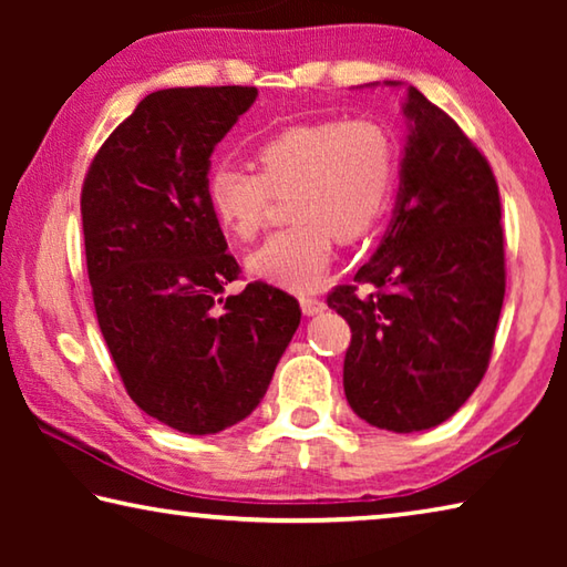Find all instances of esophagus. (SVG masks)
Returning a JSON list of instances; mask_svg holds the SVG:
<instances>
[{"mask_svg": "<svg viewBox=\"0 0 567 567\" xmlns=\"http://www.w3.org/2000/svg\"><path fill=\"white\" fill-rule=\"evenodd\" d=\"M300 307H302V312L307 315V318H312V315H320L322 310H324V302L322 300H318V297H300Z\"/></svg>", "mask_w": 567, "mask_h": 567, "instance_id": "esophagus-1", "label": "esophagus"}]
</instances>
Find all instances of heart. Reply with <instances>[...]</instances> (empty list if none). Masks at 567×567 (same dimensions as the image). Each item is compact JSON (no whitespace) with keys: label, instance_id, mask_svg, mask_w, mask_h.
<instances>
[{"label":"heart","instance_id":"b5f03b06","mask_svg":"<svg viewBox=\"0 0 567 567\" xmlns=\"http://www.w3.org/2000/svg\"><path fill=\"white\" fill-rule=\"evenodd\" d=\"M257 172L217 162L205 197L225 235L247 243L270 197L285 198L290 227L247 257V272L292 292H312L332 262V239L358 243L385 217L395 192V145L370 120L295 124L255 150Z\"/></svg>","mask_w":567,"mask_h":567}]
</instances>
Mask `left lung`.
I'll return each mask as SVG.
<instances>
[{"mask_svg":"<svg viewBox=\"0 0 567 567\" xmlns=\"http://www.w3.org/2000/svg\"><path fill=\"white\" fill-rule=\"evenodd\" d=\"M402 114L410 132L390 227L328 305L352 330L342 370L350 408L380 430L417 433L453 417L485 375L505 249L487 159L415 87ZM362 284L368 296L357 292Z\"/></svg>","mask_w":567,"mask_h":567,"instance_id":"left-lung-1","label":"left lung"}]
</instances>
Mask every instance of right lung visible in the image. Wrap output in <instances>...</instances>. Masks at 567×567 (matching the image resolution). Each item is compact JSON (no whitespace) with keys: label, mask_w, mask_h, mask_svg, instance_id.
<instances>
[{"label":"right lung","mask_w":567,"mask_h":567,"mask_svg":"<svg viewBox=\"0 0 567 567\" xmlns=\"http://www.w3.org/2000/svg\"><path fill=\"white\" fill-rule=\"evenodd\" d=\"M255 100V87L147 94L82 187L94 312L124 390L187 435H215L260 405L302 315L267 282L223 297L239 265L205 197L209 157Z\"/></svg>","instance_id":"obj_1"}]
</instances>
